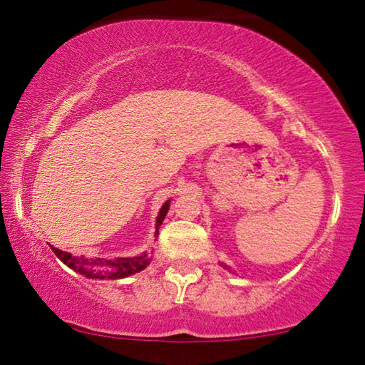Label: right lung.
<instances>
[{
	"label": "right lung",
	"instance_id": "right-lung-1",
	"mask_svg": "<svg viewBox=\"0 0 365 365\" xmlns=\"http://www.w3.org/2000/svg\"><path fill=\"white\" fill-rule=\"evenodd\" d=\"M168 208H170V200H167L165 203L162 205L159 215H157L155 237L159 236V227L168 213ZM51 247L53 254H56L57 257L67 265V267L78 272L80 275H85L86 279H98V280L124 279V277H129L133 274H138L140 270H144L152 260V257L148 252L134 255V257H116L113 260H108V259H86L83 255H81V257H73L70 252H63L61 249L53 246Z\"/></svg>",
	"mask_w": 365,
	"mask_h": 365
}]
</instances>
